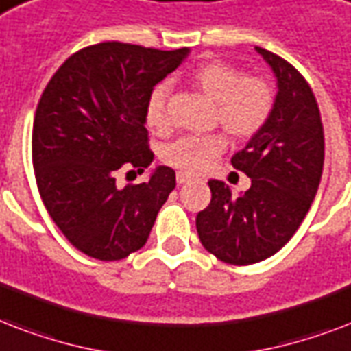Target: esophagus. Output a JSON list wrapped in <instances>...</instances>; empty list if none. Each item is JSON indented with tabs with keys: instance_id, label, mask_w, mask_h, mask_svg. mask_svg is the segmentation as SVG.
<instances>
[{
	"instance_id": "obj_1",
	"label": "esophagus",
	"mask_w": 351,
	"mask_h": 351,
	"mask_svg": "<svg viewBox=\"0 0 351 351\" xmlns=\"http://www.w3.org/2000/svg\"><path fill=\"white\" fill-rule=\"evenodd\" d=\"M176 179H178V183L179 184H183V183H189L190 179H192V176L186 172H178L176 173Z\"/></svg>"
}]
</instances>
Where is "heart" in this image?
Wrapping results in <instances>:
<instances>
[{"label":"heart","mask_w":351,"mask_h":351,"mask_svg":"<svg viewBox=\"0 0 351 351\" xmlns=\"http://www.w3.org/2000/svg\"><path fill=\"white\" fill-rule=\"evenodd\" d=\"M189 82L216 104V121L234 138L252 137L267 122L273 110V89L263 78L243 77L238 67L225 62H206L190 73ZM148 126L161 132L167 128L165 88L152 91L146 102ZM225 141L219 135L181 137L162 154V159L179 170L199 173L210 167L223 152Z\"/></svg>","instance_id":"heart-1"}]
</instances>
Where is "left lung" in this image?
Listing matches in <instances>:
<instances>
[{
  "instance_id": "8db88e82",
  "label": "left lung",
  "mask_w": 351,
  "mask_h": 351,
  "mask_svg": "<svg viewBox=\"0 0 351 351\" xmlns=\"http://www.w3.org/2000/svg\"><path fill=\"white\" fill-rule=\"evenodd\" d=\"M256 53L273 69L278 91L267 122L230 159L251 178V189L234 197L223 181H208L213 199L195 218L203 247L232 265L262 262L291 240L324 165V132L309 84L278 54Z\"/></svg>"
}]
</instances>
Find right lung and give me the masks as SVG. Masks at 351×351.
Listing matches in <instances>:
<instances>
[{
  "label": "right lung",
  "mask_w": 351,
  "mask_h": 351,
  "mask_svg": "<svg viewBox=\"0 0 351 351\" xmlns=\"http://www.w3.org/2000/svg\"><path fill=\"white\" fill-rule=\"evenodd\" d=\"M190 49L159 51L104 42L80 49L49 80L32 126V167L42 201L62 234L102 262L145 245L176 172L157 167L145 183L119 189L124 165L145 172L146 102Z\"/></svg>",
  "instance_id": "add662e5"
}]
</instances>
